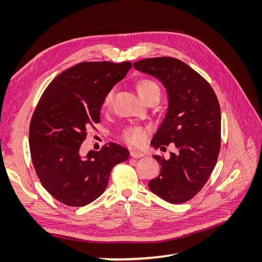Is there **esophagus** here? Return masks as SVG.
I'll list each match as a JSON object with an SVG mask.
<instances>
[{"label": "esophagus", "mask_w": 262, "mask_h": 262, "mask_svg": "<svg viewBox=\"0 0 262 262\" xmlns=\"http://www.w3.org/2000/svg\"><path fill=\"white\" fill-rule=\"evenodd\" d=\"M130 155H131V157H133V158H141V157L144 156V154L139 152V150H131Z\"/></svg>", "instance_id": "34e87169"}]
</instances>
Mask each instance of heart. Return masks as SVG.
<instances>
[{
	"label": "heart",
	"instance_id": "heart-1",
	"mask_svg": "<svg viewBox=\"0 0 262 262\" xmlns=\"http://www.w3.org/2000/svg\"><path fill=\"white\" fill-rule=\"evenodd\" d=\"M137 91L141 98L144 101H147L150 98H158L160 99L161 95V89L158 84L150 80V78H141L137 82ZM113 92H109L106 97L102 101V107L107 108L113 99ZM146 138V129L143 126H130V128L126 129L123 133V139L128 142V143L132 145H140L143 143Z\"/></svg>",
	"mask_w": 262,
	"mask_h": 262
}]
</instances>
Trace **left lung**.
Masks as SVG:
<instances>
[{
  "label": "left lung",
  "mask_w": 262,
  "mask_h": 262,
  "mask_svg": "<svg viewBox=\"0 0 262 262\" xmlns=\"http://www.w3.org/2000/svg\"><path fill=\"white\" fill-rule=\"evenodd\" d=\"M136 70L156 77L168 94V109L150 144L177 148L169 160L153 157L162 166L148 188L165 201L184 203L200 191L212 173L221 148V109L208 81L182 61L148 58L133 63Z\"/></svg>",
  "instance_id": "8db88e82"
}]
</instances>
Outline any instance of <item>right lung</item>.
Listing matches in <instances>:
<instances>
[{"label": "right lung", "instance_id": "add662e5", "mask_svg": "<svg viewBox=\"0 0 262 262\" xmlns=\"http://www.w3.org/2000/svg\"><path fill=\"white\" fill-rule=\"evenodd\" d=\"M132 64L82 62L63 71L45 90L31 117V161L42 187L69 207H83L105 191L114 166L129 158L116 143L80 154L86 132L100 122L106 95Z\"/></svg>", "mask_w": 262, "mask_h": 262}]
</instances>
